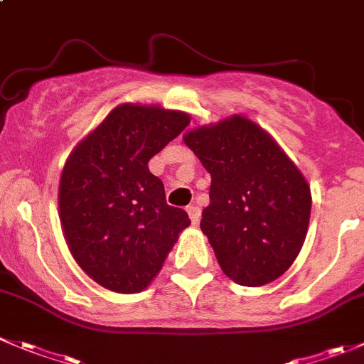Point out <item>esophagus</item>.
<instances>
[{
  "instance_id": "1",
  "label": "esophagus",
  "mask_w": 364,
  "mask_h": 364,
  "mask_svg": "<svg viewBox=\"0 0 364 364\" xmlns=\"http://www.w3.org/2000/svg\"><path fill=\"white\" fill-rule=\"evenodd\" d=\"M186 211H188V217H190V220H192V224H197V222H199V218H200V208L199 206H188L186 208Z\"/></svg>"
}]
</instances>
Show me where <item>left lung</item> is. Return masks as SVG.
<instances>
[{
  "mask_svg": "<svg viewBox=\"0 0 364 364\" xmlns=\"http://www.w3.org/2000/svg\"><path fill=\"white\" fill-rule=\"evenodd\" d=\"M211 176L200 229L225 276L242 287L281 277L304 245L311 190L274 136L243 115L183 135Z\"/></svg>",
  "mask_w": 364,
  "mask_h": 364,
  "instance_id": "left-lung-1",
  "label": "left lung"
}]
</instances>
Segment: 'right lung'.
Instances as JSON below:
<instances>
[{
    "label": "right lung",
    "mask_w": 364,
    "mask_h": 364,
    "mask_svg": "<svg viewBox=\"0 0 364 364\" xmlns=\"http://www.w3.org/2000/svg\"><path fill=\"white\" fill-rule=\"evenodd\" d=\"M188 122L185 112L122 103L67 156L58 186L63 236L81 270L107 290H146L190 225L147 165Z\"/></svg>",
    "instance_id": "right-lung-1"
}]
</instances>
